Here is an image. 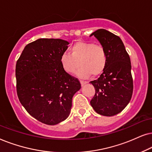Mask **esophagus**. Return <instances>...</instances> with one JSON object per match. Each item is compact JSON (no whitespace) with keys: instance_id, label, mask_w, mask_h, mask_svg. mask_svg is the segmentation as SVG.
<instances>
[{"instance_id":"34e87169","label":"esophagus","mask_w":152,"mask_h":152,"mask_svg":"<svg viewBox=\"0 0 152 152\" xmlns=\"http://www.w3.org/2000/svg\"><path fill=\"white\" fill-rule=\"evenodd\" d=\"M80 84H81L82 86H83L84 85H86L87 83L86 81H83V80H80Z\"/></svg>"}]
</instances>
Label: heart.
I'll list each match as a JSON object with an SVG mask.
<instances>
[{
	"label": "heart",
	"mask_w": 152,
	"mask_h": 152,
	"mask_svg": "<svg viewBox=\"0 0 152 152\" xmlns=\"http://www.w3.org/2000/svg\"><path fill=\"white\" fill-rule=\"evenodd\" d=\"M69 53H63L60 58L62 69L67 74L77 72L80 78H88L91 75L98 76L105 69L107 56L105 49L99 44L92 42H78L69 49Z\"/></svg>",
	"instance_id": "1"
}]
</instances>
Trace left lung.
Listing matches in <instances>:
<instances>
[{"label": "left lung", "instance_id": "obj_1", "mask_svg": "<svg viewBox=\"0 0 152 152\" xmlns=\"http://www.w3.org/2000/svg\"><path fill=\"white\" fill-rule=\"evenodd\" d=\"M105 49L107 62L100 77L90 83L95 94L90 104L98 114L113 116L124 110L133 94L130 58L122 39L105 29L92 32Z\"/></svg>", "mask_w": 152, "mask_h": 152}]
</instances>
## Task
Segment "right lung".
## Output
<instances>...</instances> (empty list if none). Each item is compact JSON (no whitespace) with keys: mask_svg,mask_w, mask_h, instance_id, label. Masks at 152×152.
<instances>
[{"mask_svg":"<svg viewBox=\"0 0 152 152\" xmlns=\"http://www.w3.org/2000/svg\"><path fill=\"white\" fill-rule=\"evenodd\" d=\"M69 44L60 39H38L26 46L16 64L20 102L32 117L48 125L67 118L73 96L81 88L60 65V56Z\"/></svg>","mask_w":152,"mask_h":152,"instance_id":"obj_1","label":"right lung"}]
</instances>
